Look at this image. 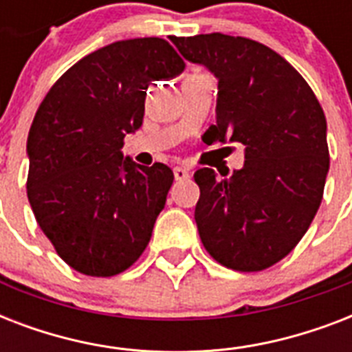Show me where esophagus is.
Instances as JSON below:
<instances>
[{"instance_id": "34e87169", "label": "esophagus", "mask_w": 352, "mask_h": 352, "mask_svg": "<svg viewBox=\"0 0 352 352\" xmlns=\"http://www.w3.org/2000/svg\"><path fill=\"white\" fill-rule=\"evenodd\" d=\"M173 175H175V181H188L190 179V170H186V168H175Z\"/></svg>"}]
</instances>
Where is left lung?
<instances>
[{"instance_id":"1","label":"left lung","mask_w":352,"mask_h":352,"mask_svg":"<svg viewBox=\"0 0 352 352\" xmlns=\"http://www.w3.org/2000/svg\"><path fill=\"white\" fill-rule=\"evenodd\" d=\"M188 62L217 78L215 124L204 137L241 142L245 166L195 171V223L223 267L257 272L289 256L309 230L329 171L327 120L303 76L259 41L221 32L173 38Z\"/></svg>"}]
</instances>
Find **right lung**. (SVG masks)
<instances>
[{
    "label": "right lung",
    "instance_id": "right-lung-1",
    "mask_svg": "<svg viewBox=\"0 0 352 352\" xmlns=\"http://www.w3.org/2000/svg\"><path fill=\"white\" fill-rule=\"evenodd\" d=\"M184 62L162 38L115 41L56 80L27 138V197L58 256L85 276L109 278L146 250L173 171L124 159L142 126L146 89Z\"/></svg>",
    "mask_w": 352,
    "mask_h": 352
}]
</instances>
